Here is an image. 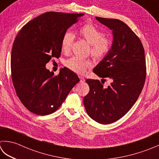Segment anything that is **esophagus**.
<instances>
[{
    "label": "esophagus",
    "instance_id": "esophagus-1",
    "mask_svg": "<svg viewBox=\"0 0 159 159\" xmlns=\"http://www.w3.org/2000/svg\"><path fill=\"white\" fill-rule=\"evenodd\" d=\"M79 79H80V83H83V82H85V79H84L83 77H82V76H79Z\"/></svg>",
    "mask_w": 159,
    "mask_h": 159
}]
</instances>
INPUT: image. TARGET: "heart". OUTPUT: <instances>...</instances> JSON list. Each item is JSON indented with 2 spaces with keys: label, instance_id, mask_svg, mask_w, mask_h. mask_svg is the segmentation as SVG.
Returning <instances> with one entry per match:
<instances>
[{
  "label": "heart",
  "instance_id": "b5f03b06",
  "mask_svg": "<svg viewBox=\"0 0 159 159\" xmlns=\"http://www.w3.org/2000/svg\"><path fill=\"white\" fill-rule=\"evenodd\" d=\"M79 34L89 45H91V54L96 59H102L110 50L111 41L105 37V34L93 24L84 25L79 30ZM75 36L70 31L65 32L61 39V49L67 53L70 51ZM65 65L78 74L85 73L87 69L91 67V62L77 57H73L65 62Z\"/></svg>",
  "mask_w": 159,
  "mask_h": 159
}]
</instances>
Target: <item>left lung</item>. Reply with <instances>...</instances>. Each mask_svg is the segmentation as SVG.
<instances>
[{"label": "left lung", "instance_id": "1", "mask_svg": "<svg viewBox=\"0 0 159 159\" xmlns=\"http://www.w3.org/2000/svg\"><path fill=\"white\" fill-rule=\"evenodd\" d=\"M96 19L112 30L113 42L93 71L102 79H111V83L103 88L98 80L87 79L89 92L83 102L91 119L106 125L122 118L137 101L146 76L145 51L138 36L123 21Z\"/></svg>", "mask_w": 159, "mask_h": 159}]
</instances>
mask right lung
Masks as SVG:
<instances>
[{"mask_svg":"<svg viewBox=\"0 0 159 159\" xmlns=\"http://www.w3.org/2000/svg\"><path fill=\"white\" fill-rule=\"evenodd\" d=\"M83 15L46 12L27 23L16 37L11 55L12 82L20 101L32 113L54 112L80 81L67 67L54 76L45 65L60 57L63 34Z\"/></svg>","mask_w":159,"mask_h":159,"instance_id":"obj_1","label":"right lung"}]
</instances>
